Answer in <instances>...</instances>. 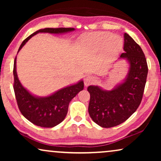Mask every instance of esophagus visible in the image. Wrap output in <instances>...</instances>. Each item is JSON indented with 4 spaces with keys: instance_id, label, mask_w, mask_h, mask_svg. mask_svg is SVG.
<instances>
[{
    "instance_id": "obj_1",
    "label": "esophagus",
    "mask_w": 161,
    "mask_h": 161,
    "mask_svg": "<svg viewBox=\"0 0 161 161\" xmlns=\"http://www.w3.org/2000/svg\"><path fill=\"white\" fill-rule=\"evenodd\" d=\"M95 82V78L92 76H88L86 78L85 81H84V84L86 86H88L92 84Z\"/></svg>"
}]
</instances>
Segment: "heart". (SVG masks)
Returning a JSON list of instances; mask_svg holds the SVG:
<instances>
[{
  "label": "heart",
  "instance_id": "obj_1",
  "mask_svg": "<svg viewBox=\"0 0 161 161\" xmlns=\"http://www.w3.org/2000/svg\"><path fill=\"white\" fill-rule=\"evenodd\" d=\"M86 45L94 49L105 50L110 53H115L121 49L123 40L118 35H111L108 32H96L88 35Z\"/></svg>",
  "mask_w": 161,
  "mask_h": 161
}]
</instances>
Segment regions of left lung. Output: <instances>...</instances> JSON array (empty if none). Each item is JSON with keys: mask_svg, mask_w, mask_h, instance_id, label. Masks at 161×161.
<instances>
[{"mask_svg": "<svg viewBox=\"0 0 161 161\" xmlns=\"http://www.w3.org/2000/svg\"><path fill=\"white\" fill-rule=\"evenodd\" d=\"M124 50L119 58L130 64L124 82L111 91L97 86H89V114L100 127L108 128L125 122L139 106L148 73L147 59L139 45L125 33Z\"/></svg>", "mask_w": 161, "mask_h": 161, "instance_id": "left-lung-1", "label": "left lung"}]
</instances>
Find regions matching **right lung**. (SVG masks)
Listing matches in <instances>:
<instances>
[{"mask_svg": "<svg viewBox=\"0 0 161 161\" xmlns=\"http://www.w3.org/2000/svg\"><path fill=\"white\" fill-rule=\"evenodd\" d=\"M74 30L73 28H46L36 31L23 42L18 52L33 36L39 33L64 34ZM16 58L13 69L14 91L21 114L28 121L39 127H53L60 124L67 116L70 101L83 89V81L80 80L75 84L63 88L50 96H34L25 89L19 80L16 71Z\"/></svg>", "mask_w": 161, "mask_h": 161, "instance_id": "right-lung-1", "label": "right lung"}]
</instances>
